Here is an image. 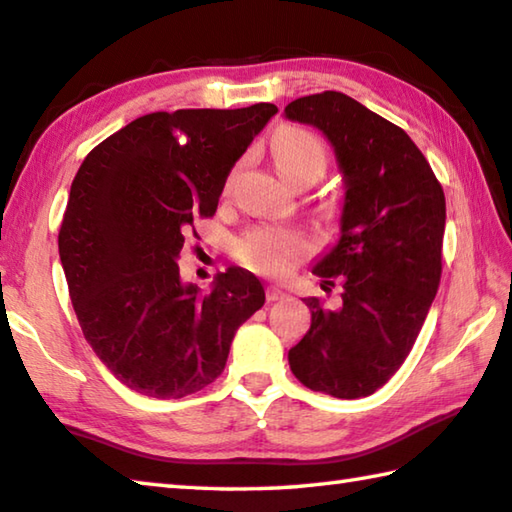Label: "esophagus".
I'll use <instances>...</instances> for the list:
<instances>
[{"instance_id": "obj_1", "label": "esophagus", "mask_w": 512, "mask_h": 512, "mask_svg": "<svg viewBox=\"0 0 512 512\" xmlns=\"http://www.w3.org/2000/svg\"><path fill=\"white\" fill-rule=\"evenodd\" d=\"M266 300H268V302L288 300V293H284L282 288H277V286H268V288H266Z\"/></svg>"}]
</instances>
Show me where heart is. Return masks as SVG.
Returning a JSON list of instances; mask_svg holds the SVG:
<instances>
[{
  "label": "heart",
  "instance_id": "obj_1",
  "mask_svg": "<svg viewBox=\"0 0 512 512\" xmlns=\"http://www.w3.org/2000/svg\"><path fill=\"white\" fill-rule=\"evenodd\" d=\"M273 159L288 183L304 176L320 179L329 165V150L318 134L288 125L275 134ZM315 250V241L300 228L253 226L232 244L237 262L266 277H286Z\"/></svg>",
  "mask_w": 512,
  "mask_h": 512
}]
</instances>
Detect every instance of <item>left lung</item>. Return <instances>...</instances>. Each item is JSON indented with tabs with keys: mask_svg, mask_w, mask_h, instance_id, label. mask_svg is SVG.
Segmentation results:
<instances>
[{
	"mask_svg": "<svg viewBox=\"0 0 512 512\" xmlns=\"http://www.w3.org/2000/svg\"><path fill=\"white\" fill-rule=\"evenodd\" d=\"M284 114L329 138L347 185L338 244L313 268L342 300H306L311 329L288 365L313 392L369 396L410 356L439 291L445 194L401 127L340 91L297 98Z\"/></svg>",
	"mask_w": 512,
	"mask_h": 512,
	"instance_id": "1",
	"label": "left lung"
}]
</instances>
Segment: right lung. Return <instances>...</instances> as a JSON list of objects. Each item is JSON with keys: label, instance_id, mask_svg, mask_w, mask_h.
Wrapping results in <instances>:
<instances>
[{"label": "right lung", "instance_id": "right-lung-1", "mask_svg": "<svg viewBox=\"0 0 512 512\" xmlns=\"http://www.w3.org/2000/svg\"><path fill=\"white\" fill-rule=\"evenodd\" d=\"M275 114L271 102L145 114L96 145L71 183L58 248L73 311L102 365L138 394L170 401L210 385L264 306L244 268L201 295L176 259Z\"/></svg>", "mask_w": 512, "mask_h": 512}]
</instances>
